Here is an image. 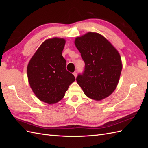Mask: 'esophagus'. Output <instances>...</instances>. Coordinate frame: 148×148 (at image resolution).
I'll list each match as a JSON object with an SVG mask.
<instances>
[{"label": "esophagus", "instance_id": "obj_1", "mask_svg": "<svg viewBox=\"0 0 148 148\" xmlns=\"http://www.w3.org/2000/svg\"><path fill=\"white\" fill-rule=\"evenodd\" d=\"M73 75L75 76V78H77V72H74L73 73Z\"/></svg>", "mask_w": 148, "mask_h": 148}]
</instances>
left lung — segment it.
Here are the masks:
<instances>
[{
	"label": "left lung",
	"instance_id": "obj_1",
	"mask_svg": "<svg viewBox=\"0 0 148 148\" xmlns=\"http://www.w3.org/2000/svg\"><path fill=\"white\" fill-rule=\"evenodd\" d=\"M75 44L85 64L83 73L77 78L78 84L92 99L101 101L108 97L117 88L122 69L119 52L97 33L77 37Z\"/></svg>",
	"mask_w": 148,
	"mask_h": 148
}]
</instances>
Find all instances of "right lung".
Returning <instances> with one entry per match:
<instances>
[{
	"label": "right lung",
	"instance_id": "obj_1",
	"mask_svg": "<svg viewBox=\"0 0 148 148\" xmlns=\"http://www.w3.org/2000/svg\"><path fill=\"white\" fill-rule=\"evenodd\" d=\"M64 38L44 41L29 62L27 75L31 88L38 99L49 104L60 101L75 78L66 69L62 56Z\"/></svg>",
	"mask_w": 148,
	"mask_h": 148
}]
</instances>
